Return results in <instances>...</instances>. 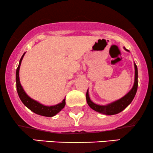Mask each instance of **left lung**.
Returning a JSON list of instances; mask_svg holds the SVG:
<instances>
[{
	"label": "left lung",
	"mask_w": 153,
	"mask_h": 153,
	"mask_svg": "<svg viewBox=\"0 0 153 153\" xmlns=\"http://www.w3.org/2000/svg\"><path fill=\"white\" fill-rule=\"evenodd\" d=\"M126 50V49H125ZM134 69H135V74H134V83L133 85L132 88L127 95L122 97V99L117 100L114 102L107 104L106 106H100V105L96 104L94 102L91 101L88 95V90L87 91L86 93V101L88 106L91 107L92 109H94L96 111L99 112V113L103 114L106 115H114L119 114V112L122 111L124 108L130 104L133 99L134 98L135 94L137 93L138 86V71L137 68L136 64H134Z\"/></svg>",
	"instance_id": "left-lung-1"
}]
</instances>
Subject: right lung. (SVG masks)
Wrapping results in <instances>:
<instances>
[{"label":"right lung","instance_id":"obj_1","mask_svg":"<svg viewBox=\"0 0 153 153\" xmlns=\"http://www.w3.org/2000/svg\"><path fill=\"white\" fill-rule=\"evenodd\" d=\"M24 54H23L22 58H21L20 61H19V66L16 69V89L19 98H20L22 103H24L28 108H29L31 111L36 114L48 117H53V116L57 114V113H59V112L64 108L65 106V99H63L62 103H59L58 104L55 105V106H44V105L37 102V101H34V99H31L29 96H27V94H26L25 91L23 89L22 85H21L20 83V80H19V68H20L21 63H22Z\"/></svg>","mask_w":153,"mask_h":153}]
</instances>
